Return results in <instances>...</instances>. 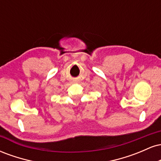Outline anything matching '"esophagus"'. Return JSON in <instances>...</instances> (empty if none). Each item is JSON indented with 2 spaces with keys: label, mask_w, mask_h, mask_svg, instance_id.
Returning a JSON list of instances; mask_svg holds the SVG:
<instances>
[{
  "label": "esophagus",
  "mask_w": 161,
  "mask_h": 161,
  "mask_svg": "<svg viewBox=\"0 0 161 161\" xmlns=\"http://www.w3.org/2000/svg\"><path fill=\"white\" fill-rule=\"evenodd\" d=\"M72 82H73V83H77V82H78V79L73 78V79H72Z\"/></svg>",
  "instance_id": "obj_1"
}]
</instances>
